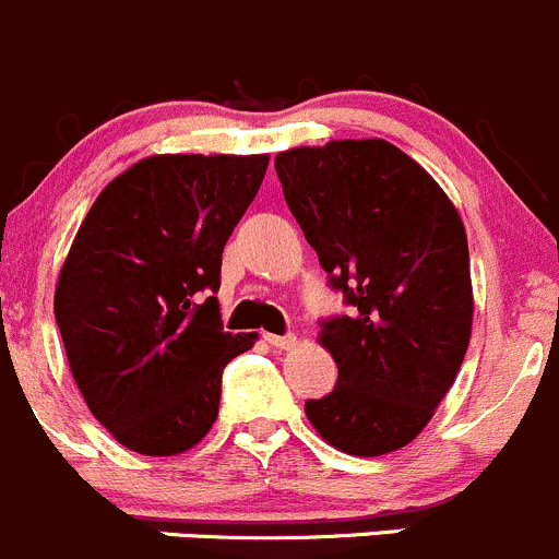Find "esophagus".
<instances>
[{"mask_svg": "<svg viewBox=\"0 0 559 559\" xmlns=\"http://www.w3.org/2000/svg\"><path fill=\"white\" fill-rule=\"evenodd\" d=\"M266 342L272 344V347H277V349H293L298 344V338L293 336V333H287V336H277V333H266Z\"/></svg>", "mask_w": 559, "mask_h": 559, "instance_id": "34e87169", "label": "esophagus"}]
</instances>
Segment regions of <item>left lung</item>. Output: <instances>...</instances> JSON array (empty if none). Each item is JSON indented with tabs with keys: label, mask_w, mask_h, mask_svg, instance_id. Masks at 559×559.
<instances>
[{
	"label": "left lung",
	"mask_w": 559,
	"mask_h": 559,
	"mask_svg": "<svg viewBox=\"0 0 559 559\" xmlns=\"http://www.w3.org/2000/svg\"><path fill=\"white\" fill-rule=\"evenodd\" d=\"M287 206L349 314L322 325L338 382L307 401L336 450L379 457L423 433L454 384L474 322L468 239L450 195L384 140L277 153Z\"/></svg>",
	"instance_id": "left-lung-1"
}]
</instances>
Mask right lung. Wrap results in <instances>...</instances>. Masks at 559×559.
Here are the masks:
<instances>
[{
	"instance_id": "obj_1",
	"label": "right lung",
	"mask_w": 559,
	"mask_h": 559,
	"mask_svg": "<svg viewBox=\"0 0 559 559\" xmlns=\"http://www.w3.org/2000/svg\"><path fill=\"white\" fill-rule=\"evenodd\" d=\"M269 155L164 153L96 195L56 282V322L91 414L131 452L193 450L217 419L221 373L258 333H228L223 247Z\"/></svg>"
}]
</instances>
